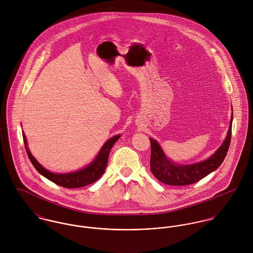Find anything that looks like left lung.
Instances as JSON below:
<instances>
[{
	"instance_id": "left-lung-1",
	"label": "left lung",
	"mask_w": 253,
	"mask_h": 253,
	"mask_svg": "<svg viewBox=\"0 0 253 253\" xmlns=\"http://www.w3.org/2000/svg\"><path fill=\"white\" fill-rule=\"evenodd\" d=\"M232 122L233 112L230 121L229 130L224 142L208 160L192 165H177L171 162L167 158L160 144L155 139L150 137V168L154 176L158 180L168 185L183 186L196 183L214 171L223 163L227 155L232 136Z\"/></svg>"
}]
</instances>
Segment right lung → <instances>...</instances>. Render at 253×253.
Instances as JSON below:
<instances>
[{
    "label": "right lung",
    "mask_w": 253,
    "mask_h": 253,
    "mask_svg": "<svg viewBox=\"0 0 253 253\" xmlns=\"http://www.w3.org/2000/svg\"><path fill=\"white\" fill-rule=\"evenodd\" d=\"M23 141L25 144V149L27 152V155L33 164L34 168L38 170L39 173H41L42 176L47 178L48 180L61 186L64 188H80L86 186L88 184H91L95 181L98 180L101 175L104 173L107 163H108L109 154L113 147V145L116 143V141L121 137V135H115L112 138L107 140L105 144L102 146L101 150L99 151L96 158L93 160L92 163H90L86 168L74 171L70 173H53L45 169L43 167H42L36 159L32 156L30 153L28 146H27V140L24 132H22Z\"/></svg>",
    "instance_id": "right-lung-1"
}]
</instances>
